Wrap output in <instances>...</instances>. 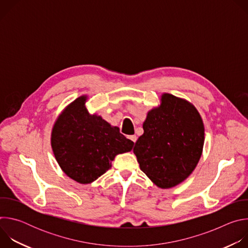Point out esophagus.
Returning <instances> with one entry per match:
<instances>
[{"label": "esophagus", "mask_w": 248, "mask_h": 248, "mask_svg": "<svg viewBox=\"0 0 248 248\" xmlns=\"http://www.w3.org/2000/svg\"><path fill=\"white\" fill-rule=\"evenodd\" d=\"M128 138L132 141V142H134V143L136 142V140H137V136H136V135H129Z\"/></svg>", "instance_id": "34e87169"}]
</instances>
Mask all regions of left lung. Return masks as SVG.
Instances as JSON below:
<instances>
[{"instance_id": "1", "label": "left lung", "mask_w": 248, "mask_h": 248, "mask_svg": "<svg viewBox=\"0 0 248 248\" xmlns=\"http://www.w3.org/2000/svg\"><path fill=\"white\" fill-rule=\"evenodd\" d=\"M143 129L133 148L141 170L163 189L185 182L204 145V124L194 105L163 93L160 105L147 113Z\"/></svg>"}]
</instances>
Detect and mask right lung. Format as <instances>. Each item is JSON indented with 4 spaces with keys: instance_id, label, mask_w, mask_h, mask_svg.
<instances>
[{
    "instance_id": "1",
    "label": "right lung",
    "mask_w": 248,
    "mask_h": 248,
    "mask_svg": "<svg viewBox=\"0 0 248 248\" xmlns=\"http://www.w3.org/2000/svg\"><path fill=\"white\" fill-rule=\"evenodd\" d=\"M81 95L68 104L52 128L51 146L62 170L81 185L107 171L119 154L131 151L133 142L97 114H89Z\"/></svg>"
}]
</instances>
